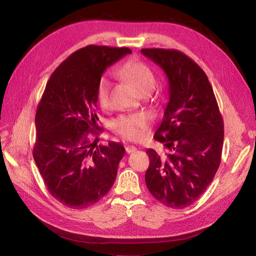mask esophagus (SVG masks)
I'll use <instances>...</instances> for the list:
<instances>
[{"label":"esophagus","mask_w":256,"mask_h":256,"mask_svg":"<svg viewBox=\"0 0 256 256\" xmlns=\"http://www.w3.org/2000/svg\"><path fill=\"white\" fill-rule=\"evenodd\" d=\"M136 150H137V148L134 146H126V152H127V153H132V152H134Z\"/></svg>","instance_id":"obj_1"}]
</instances>
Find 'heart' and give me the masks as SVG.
Returning a JSON list of instances; mask_svg holds the SVG:
<instances>
[{"label": "heart", "mask_w": 256, "mask_h": 256, "mask_svg": "<svg viewBox=\"0 0 256 256\" xmlns=\"http://www.w3.org/2000/svg\"><path fill=\"white\" fill-rule=\"evenodd\" d=\"M118 76L137 90L152 92L156 88V78L151 69L142 61L137 59L128 60L118 70ZM110 83L106 78H102L96 88V100L100 106L105 107L108 100ZM150 118L146 112H137L129 116H122L115 122L116 132L128 140H139L144 137V130L149 126Z\"/></svg>", "instance_id": "heart-1"}]
</instances>
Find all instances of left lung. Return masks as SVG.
Instances as JSON below:
<instances>
[{
  "mask_svg": "<svg viewBox=\"0 0 256 256\" xmlns=\"http://www.w3.org/2000/svg\"><path fill=\"white\" fill-rule=\"evenodd\" d=\"M166 73L168 103L154 134L166 150L148 149V190L166 207L182 209L200 198L218 171L224 120L206 73L174 49H142Z\"/></svg>",
  "mask_w": 256,
  "mask_h": 256,
  "instance_id": "1",
  "label": "left lung"
}]
</instances>
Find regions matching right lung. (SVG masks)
<instances>
[{"mask_svg": "<svg viewBox=\"0 0 256 256\" xmlns=\"http://www.w3.org/2000/svg\"><path fill=\"white\" fill-rule=\"evenodd\" d=\"M129 54L128 48L94 44L78 49L54 71L37 107L34 160L50 194L69 208L94 205L116 180L124 146L110 141L98 146L88 134H98V81Z\"/></svg>", "mask_w": 256, "mask_h": 256, "instance_id": "add662e5", "label": "right lung"}]
</instances>
